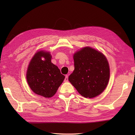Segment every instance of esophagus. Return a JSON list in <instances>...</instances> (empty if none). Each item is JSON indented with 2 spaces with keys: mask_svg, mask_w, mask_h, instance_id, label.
<instances>
[{
  "mask_svg": "<svg viewBox=\"0 0 135 135\" xmlns=\"http://www.w3.org/2000/svg\"><path fill=\"white\" fill-rule=\"evenodd\" d=\"M64 81H65V82H67V81H68V75L65 76V78Z\"/></svg>",
  "mask_w": 135,
  "mask_h": 135,
  "instance_id": "esophagus-1",
  "label": "esophagus"
}]
</instances>
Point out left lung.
I'll list each match as a JSON object with an SVG mask.
<instances>
[{"label":"left lung","mask_w":135,"mask_h":135,"mask_svg":"<svg viewBox=\"0 0 135 135\" xmlns=\"http://www.w3.org/2000/svg\"><path fill=\"white\" fill-rule=\"evenodd\" d=\"M74 70L69 80L80 95L85 98L99 96L107 87L110 68L106 57L89 47L81 48L74 54Z\"/></svg>","instance_id":"left-lung-1"}]
</instances>
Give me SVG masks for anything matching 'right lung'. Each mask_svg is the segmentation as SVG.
Returning <instances> with one entry per match:
<instances>
[{
    "mask_svg": "<svg viewBox=\"0 0 135 135\" xmlns=\"http://www.w3.org/2000/svg\"><path fill=\"white\" fill-rule=\"evenodd\" d=\"M51 58L50 52H37L31 59L26 73L27 81L31 90L46 98L55 95L65 79L58 67L51 62Z\"/></svg>",
    "mask_w": 135,
    "mask_h": 135,
    "instance_id": "add662e5",
    "label": "right lung"
}]
</instances>
